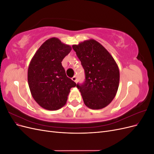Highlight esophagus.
Listing matches in <instances>:
<instances>
[{
    "instance_id": "1",
    "label": "esophagus",
    "mask_w": 154,
    "mask_h": 154,
    "mask_svg": "<svg viewBox=\"0 0 154 154\" xmlns=\"http://www.w3.org/2000/svg\"><path fill=\"white\" fill-rule=\"evenodd\" d=\"M72 81H74V82H76H76H77V78H76V76H73V77L72 78Z\"/></svg>"
}]
</instances>
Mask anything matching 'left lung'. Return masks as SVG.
Returning a JSON list of instances; mask_svg holds the SVG:
<instances>
[{"instance_id": "left-lung-1", "label": "left lung", "mask_w": 154, "mask_h": 154, "mask_svg": "<svg viewBox=\"0 0 154 154\" xmlns=\"http://www.w3.org/2000/svg\"><path fill=\"white\" fill-rule=\"evenodd\" d=\"M72 48L85 70V81L77 84L85 105L98 110L111 103L119 83V67L108 51L98 42L89 39Z\"/></svg>"}]
</instances>
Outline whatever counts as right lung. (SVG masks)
I'll list each match as a JSON object with an SVG mask.
<instances>
[{
    "mask_svg": "<svg viewBox=\"0 0 154 154\" xmlns=\"http://www.w3.org/2000/svg\"><path fill=\"white\" fill-rule=\"evenodd\" d=\"M72 48L53 37L41 45L32 57L27 71L31 95L43 109L55 110L66 104L70 89L76 84L66 76L62 65Z\"/></svg>",
    "mask_w": 154,
    "mask_h": 154,
    "instance_id": "obj_1",
    "label": "right lung"
}]
</instances>
